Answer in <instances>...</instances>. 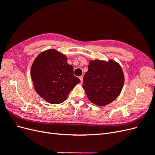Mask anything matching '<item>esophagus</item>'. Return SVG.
Segmentation results:
<instances>
[{
    "label": "esophagus",
    "mask_w": 155,
    "mask_h": 155,
    "mask_svg": "<svg viewBox=\"0 0 155 155\" xmlns=\"http://www.w3.org/2000/svg\"><path fill=\"white\" fill-rule=\"evenodd\" d=\"M79 78L80 79V80H81V83H83V76H80V77H79Z\"/></svg>",
    "instance_id": "obj_1"
}]
</instances>
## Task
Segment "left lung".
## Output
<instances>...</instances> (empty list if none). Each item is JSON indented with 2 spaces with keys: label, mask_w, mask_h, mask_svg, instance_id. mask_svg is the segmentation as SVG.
<instances>
[{
  "label": "left lung",
  "mask_w": 155,
  "mask_h": 155,
  "mask_svg": "<svg viewBox=\"0 0 155 155\" xmlns=\"http://www.w3.org/2000/svg\"><path fill=\"white\" fill-rule=\"evenodd\" d=\"M125 76L120 64L113 59L89 60L83 88L88 99L99 107L114 101L122 90Z\"/></svg>",
  "instance_id": "1"
}]
</instances>
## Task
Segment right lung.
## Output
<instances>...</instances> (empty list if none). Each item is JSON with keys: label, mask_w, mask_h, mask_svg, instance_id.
I'll return each instance as SVG.
<instances>
[{"label": "right lung", "mask_w": 155, "mask_h": 155, "mask_svg": "<svg viewBox=\"0 0 155 155\" xmlns=\"http://www.w3.org/2000/svg\"><path fill=\"white\" fill-rule=\"evenodd\" d=\"M73 71L66 55L49 49L37 56L30 76L37 93L50 104H59L66 100L70 92L81 82Z\"/></svg>", "instance_id": "right-lung-1"}]
</instances>
